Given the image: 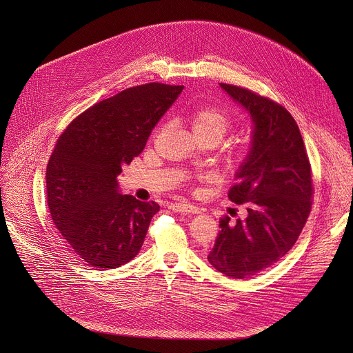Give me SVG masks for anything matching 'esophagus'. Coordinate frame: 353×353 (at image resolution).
I'll list each match as a JSON object with an SVG mask.
<instances>
[{"label": "esophagus", "instance_id": "1", "mask_svg": "<svg viewBox=\"0 0 353 353\" xmlns=\"http://www.w3.org/2000/svg\"><path fill=\"white\" fill-rule=\"evenodd\" d=\"M169 208L174 212H181V214H198L199 212L198 207L187 204V203H174V204H170Z\"/></svg>", "mask_w": 353, "mask_h": 353}]
</instances>
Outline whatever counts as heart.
<instances>
[{
	"instance_id": "heart-1",
	"label": "heart",
	"mask_w": 353,
	"mask_h": 353,
	"mask_svg": "<svg viewBox=\"0 0 353 353\" xmlns=\"http://www.w3.org/2000/svg\"><path fill=\"white\" fill-rule=\"evenodd\" d=\"M191 124L195 134H214L219 139L232 127V116L216 106H205L191 114Z\"/></svg>"
}]
</instances>
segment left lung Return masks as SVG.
I'll return each mask as SVG.
<instances>
[{
    "instance_id": "8db88e82",
    "label": "left lung",
    "mask_w": 353,
    "mask_h": 353,
    "mask_svg": "<svg viewBox=\"0 0 353 353\" xmlns=\"http://www.w3.org/2000/svg\"><path fill=\"white\" fill-rule=\"evenodd\" d=\"M222 89L254 123L251 149L236 173L229 199L247 218L219 222L208 261L226 276L243 279L274 265L293 247L312 211V166L292 114L274 100L229 83Z\"/></svg>"
}]
</instances>
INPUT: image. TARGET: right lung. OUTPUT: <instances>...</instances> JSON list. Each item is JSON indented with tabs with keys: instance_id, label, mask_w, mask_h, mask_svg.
I'll return each instance as SVG.
<instances>
[{
	"instance_id": "right-lung-1",
	"label": "right lung",
	"mask_w": 353,
	"mask_h": 353,
	"mask_svg": "<svg viewBox=\"0 0 353 353\" xmlns=\"http://www.w3.org/2000/svg\"><path fill=\"white\" fill-rule=\"evenodd\" d=\"M183 88L150 82L124 89L81 113L57 139L46 172L47 205L88 265L117 268L139 253L161 207L120 194L117 176L142 152Z\"/></svg>"
}]
</instances>
